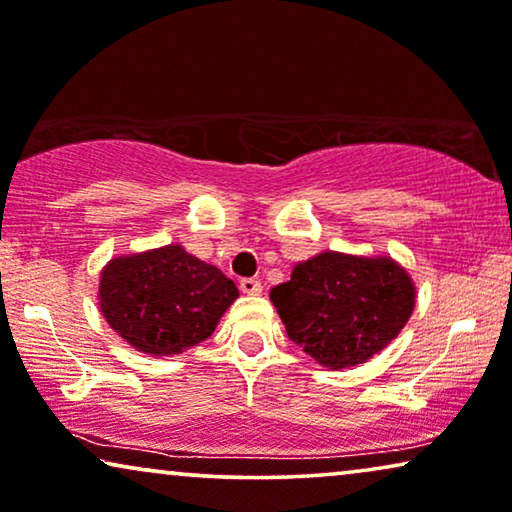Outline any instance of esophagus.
<instances>
[{"instance_id":"1","label":"esophagus","mask_w":512,"mask_h":512,"mask_svg":"<svg viewBox=\"0 0 512 512\" xmlns=\"http://www.w3.org/2000/svg\"><path fill=\"white\" fill-rule=\"evenodd\" d=\"M240 289H242V293H247V296H258V293L263 291V284H261V279H256V277H244V279H240Z\"/></svg>"}]
</instances>
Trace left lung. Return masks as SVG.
Returning a JSON list of instances; mask_svg holds the SVG:
<instances>
[{
    "mask_svg": "<svg viewBox=\"0 0 512 512\" xmlns=\"http://www.w3.org/2000/svg\"><path fill=\"white\" fill-rule=\"evenodd\" d=\"M286 335L326 368H349L382 352L415 310V284L387 256L324 251L298 263L270 291Z\"/></svg>",
    "mask_w": 512,
    "mask_h": 512,
    "instance_id": "8db88e82",
    "label": "left lung"
}]
</instances>
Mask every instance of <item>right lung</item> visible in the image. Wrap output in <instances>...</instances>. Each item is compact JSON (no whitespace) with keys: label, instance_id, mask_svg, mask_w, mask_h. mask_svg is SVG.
I'll return each instance as SVG.
<instances>
[{"label":"right lung","instance_id":"right-lung-1","mask_svg":"<svg viewBox=\"0 0 512 512\" xmlns=\"http://www.w3.org/2000/svg\"><path fill=\"white\" fill-rule=\"evenodd\" d=\"M240 296L233 279L179 244L111 258L100 277V310L137 352L181 354L214 333Z\"/></svg>","mask_w":512,"mask_h":512}]
</instances>
